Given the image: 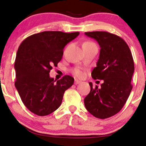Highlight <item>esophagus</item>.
<instances>
[{
    "mask_svg": "<svg viewBox=\"0 0 146 146\" xmlns=\"http://www.w3.org/2000/svg\"><path fill=\"white\" fill-rule=\"evenodd\" d=\"M80 83H81V81H80V80H76V79L75 80V81H74V84H75L76 85H77V84H79Z\"/></svg>",
    "mask_w": 146,
    "mask_h": 146,
    "instance_id": "1",
    "label": "esophagus"
}]
</instances>
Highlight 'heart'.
Listing matches in <instances>:
<instances>
[{
	"label": "heart",
	"instance_id": "heart-1",
	"mask_svg": "<svg viewBox=\"0 0 146 146\" xmlns=\"http://www.w3.org/2000/svg\"><path fill=\"white\" fill-rule=\"evenodd\" d=\"M92 43L93 42H92L87 41V42H84L83 45L88 44H92ZM72 72H73L74 74L76 76H77L78 78H82L84 76L83 72L80 69H79V68H74L72 70Z\"/></svg>",
	"mask_w": 146,
	"mask_h": 146
}]
</instances>
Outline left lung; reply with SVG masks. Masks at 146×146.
<instances>
[{
  "label": "left lung",
  "instance_id": "8db88e82",
  "mask_svg": "<svg viewBox=\"0 0 146 146\" xmlns=\"http://www.w3.org/2000/svg\"><path fill=\"white\" fill-rule=\"evenodd\" d=\"M100 46L96 67L92 72L94 80H103L101 88H93L84 98L86 108L92 115L106 119L116 114L126 102L132 89L134 62L130 49L118 36L104 31L87 32Z\"/></svg>",
  "mask_w": 146,
  "mask_h": 146
}]
</instances>
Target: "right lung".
Instances as JSON below:
<instances>
[{
	"instance_id": "right-lung-1",
	"label": "right lung",
	"mask_w": 146,
	"mask_h": 146,
	"mask_svg": "<svg viewBox=\"0 0 146 146\" xmlns=\"http://www.w3.org/2000/svg\"><path fill=\"white\" fill-rule=\"evenodd\" d=\"M79 34L42 32L27 37L19 46L15 62V85L31 112L44 116L61 105L64 92L73 85L74 79L66 75L56 82L49 73L61 60L65 46Z\"/></svg>"
}]
</instances>
